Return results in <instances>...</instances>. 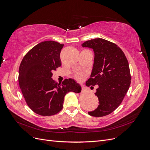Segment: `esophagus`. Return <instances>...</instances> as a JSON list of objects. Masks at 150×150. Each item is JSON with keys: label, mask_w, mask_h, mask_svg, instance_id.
Returning <instances> with one entry per match:
<instances>
[{"label": "esophagus", "mask_w": 150, "mask_h": 150, "mask_svg": "<svg viewBox=\"0 0 150 150\" xmlns=\"http://www.w3.org/2000/svg\"><path fill=\"white\" fill-rule=\"evenodd\" d=\"M88 92V89H86L85 87H82V89H81V93L83 94H85Z\"/></svg>", "instance_id": "obj_1"}]
</instances>
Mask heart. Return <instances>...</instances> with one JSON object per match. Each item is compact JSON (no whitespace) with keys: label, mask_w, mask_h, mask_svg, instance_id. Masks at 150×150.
Listing matches in <instances>:
<instances>
[{"label":"heart","mask_w":150,"mask_h":150,"mask_svg":"<svg viewBox=\"0 0 150 150\" xmlns=\"http://www.w3.org/2000/svg\"><path fill=\"white\" fill-rule=\"evenodd\" d=\"M87 75L86 72H78L75 74V78L79 81H82L85 78V76Z\"/></svg>","instance_id":"1"}]
</instances>
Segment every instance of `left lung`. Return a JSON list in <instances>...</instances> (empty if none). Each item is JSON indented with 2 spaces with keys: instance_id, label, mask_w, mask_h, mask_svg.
Instances as JSON below:
<instances>
[{
  "instance_id": "8db88e82",
  "label": "left lung",
  "mask_w": 150,
  "mask_h": 150,
  "mask_svg": "<svg viewBox=\"0 0 150 150\" xmlns=\"http://www.w3.org/2000/svg\"><path fill=\"white\" fill-rule=\"evenodd\" d=\"M82 46L91 48L94 52L93 71L86 85L98 86L95 94L99 105L88 114L94 117L108 115L120 105L129 89L131 78L128 61L120 47L105 39L87 40Z\"/></svg>"
}]
</instances>
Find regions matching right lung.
Masks as SVG:
<instances>
[{
    "mask_svg": "<svg viewBox=\"0 0 150 150\" xmlns=\"http://www.w3.org/2000/svg\"><path fill=\"white\" fill-rule=\"evenodd\" d=\"M64 44L46 40L32 48L19 66V83L25 102L40 116L57 114L63 108L65 95L79 93L81 88L72 79L57 83L51 78L52 71L61 66L60 53Z\"/></svg>",
    "mask_w": 150,
    "mask_h": 150,
    "instance_id": "add662e5",
    "label": "right lung"
}]
</instances>
